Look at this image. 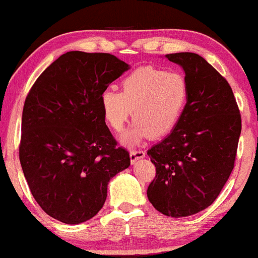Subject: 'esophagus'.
<instances>
[{
	"mask_svg": "<svg viewBox=\"0 0 258 258\" xmlns=\"http://www.w3.org/2000/svg\"><path fill=\"white\" fill-rule=\"evenodd\" d=\"M146 156V153L143 150H132L130 152V161H132V165H134L137 160H141Z\"/></svg>",
	"mask_w": 258,
	"mask_h": 258,
	"instance_id": "34e87169",
	"label": "esophagus"
}]
</instances>
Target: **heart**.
I'll return each instance as SVG.
<instances>
[{
  "label": "heart",
  "mask_w": 258,
  "mask_h": 258,
  "mask_svg": "<svg viewBox=\"0 0 258 258\" xmlns=\"http://www.w3.org/2000/svg\"><path fill=\"white\" fill-rule=\"evenodd\" d=\"M188 99V86L179 73H167L150 66L140 68L123 79L122 92L105 89L100 109L106 123L122 132L133 113L134 123L122 136L123 145L133 147L143 139L166 136L178 124Z\"/></svg>",
  "instance_id": "b5f03b06"
}]
</instances>
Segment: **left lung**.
<instances>
[{"label": "left lung", "mask_w": 258, "mask_h": 258, "mask_svg": "<svg viewBox=\"0 0 258 258\" xmlns=\"http://www.w3.org/2000/svg\"><path fill=\"white\" fill-rule=\"evenodd\" d=\"M165 56L185 72L188 99L175 128L147 153L156 167L147 196L162 215L180 218L219 196L233 169L242 121L231 86L203 56Z\"/></svg>", "instance_id": "8db88e82"}]
</instances>
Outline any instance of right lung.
Masks as SVG:
<instances>
[{
    "mask_svg": "<svg viewBox=\"0 0 258 258\" xmlns=\"http://www.w3.org/2000/svg\"><path fill=\"white\" fill-rule=\"evenodd\" d=\"M130 66L109 53L68 52L43 71L22 111L20 162L33 197L76 225L104 205L108 183L130 166L105 124L100 93Z\"/></svg>",
    "mask_w": 258,
    "mask_h": 258,
    "instance_id": "obj_1",
    "label": "right lung"
}]
</instances>
